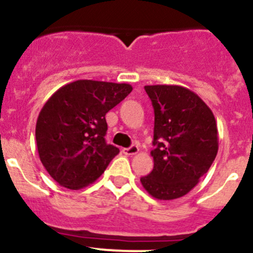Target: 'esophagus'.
<instances>
[{"label": "esophagus", "mask_w": 253, "mask_h": 253, "mask_svg": "<svg viewBox=\"0 0 253 253\" xmlns=\"http://www.w3.org/2000/svg\"><path fill=\"white\" fill-rule=\"evenodd\" d=\"M122 152H124L125 155H128V157H131V155H136L137 153L139 152V148L137 147V145L133 144L128 148H124V150H122Z\"/></svg>", "instance_id": "esophagus-1"}]
</instances>
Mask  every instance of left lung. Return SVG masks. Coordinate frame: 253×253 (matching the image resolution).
<instances>
[{
    "label": "left lung",
    "mask_w": 253,
    "mask_h": 253,
    "mask_svg": "<svg viewBox=\"0 0 253 253\" xmlns=\"http://www.w3.org/2000/svg\"><path fill=\"white\" fill-rule=\"evenodd\" d=\"M154 109V167L141 177L149 195L170 201L187 195L218 153L214 115L196 93L180 85H145Z\"/></svg>",
    "instance_id": "1"
}]
</instances>
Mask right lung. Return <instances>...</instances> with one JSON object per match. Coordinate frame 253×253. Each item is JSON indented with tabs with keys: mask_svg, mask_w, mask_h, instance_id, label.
I'll use <instances>...</instances> for the list:
<instances>
[{
	"mask_svg": "<svg viewBox=\"0 0 253 253\" xmlns=\"http://www.w3.org/2000/svg\"><path fill=\"white\" fill-rule=\"evenodd\" d=\"M132 91L126 83L81 79L61 86L35 127L42 165L58 185L79 190L105 171L120 149L108 144L105 115Z\"/></svg>",
	"mask_w": 253,
	"mask_h": 253,
	"instance_id": "add662e5",
	"label": "right lung"
}]
</instances>
